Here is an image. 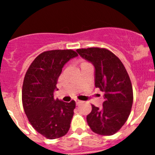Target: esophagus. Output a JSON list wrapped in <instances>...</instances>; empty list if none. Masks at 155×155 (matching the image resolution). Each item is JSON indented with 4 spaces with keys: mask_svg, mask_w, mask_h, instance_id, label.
I'll use <instances>...</instances> for the list:
<instances>
[{
    "mask_svg": "<svg viewBox=\"0 0 155 155\" xmlns=\"http://www.w3.org/2000/svg\"><path fill=\"white\" fill-rule=\"evenodd\" d=\"M75 101H76V104L77 105L79 104L81 102V101H80V100H79V99H76V100H75Z\"/></svg>",
    "mask_w": 155,
    "mask_h": 155,
    "instance_id": "34e87169",
    "label": "esophagus"
}]
</instances>
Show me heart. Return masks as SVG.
I'll list each match as a JSON object with an SVG mask.
<instances>
[{
  "label": "heart",
  "instance_id": "obj_1",
  "mask_svg": "<svg viewBox=\"0 0 155 155\" xmlns=\"http://www.w3.org/2000/svg\"><path fill=\"white\" fill-rule=\"evenodd\" d=\"M82 64H84V63H82Z\"/></svg>",
  "mask_w": 155,
  "mask_h": 155
}]
</instances>
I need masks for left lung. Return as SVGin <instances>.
Listing matches in <instances>:
<instances>
[{
  "label": "left lung",
  "mask_w": 155,
  "mask_h": 155,
  "mask_svg": "<svg viewBox=\"0 0 155 155\" xmlns=\"http://www.w3.org/2000/svg\"><path fill=\"white\" fill-rule=\"evenodd\" d=\"M78 54L95 67V86L104 93L103 107L92 105L87 116L91 130L101 135H113L129 118L133 102L130 76L118 57L108 49L92 47L79 48Z\"/></svg>",
  "instance_id": "8db88e82"
}]
</instances>
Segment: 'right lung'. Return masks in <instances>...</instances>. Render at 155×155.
<instances>
[{"label": "right lung", "instance_id": "right-lung-1", "mask_svg": "<svg viewBox=\"0 0 155 155\" xmlns=\"http://www.w3.org/2000/svg\"><path fill=\"white\" fill-rule=\"evenodd\" d=\"M78 54L74 50L46 51L38 55L25 73L22 102L33 128L48 139L68 133L76 102L54 99V92L64 64Z\"/></svg>", "mask_w": 155, "mask_h": 155}]
</instances>
